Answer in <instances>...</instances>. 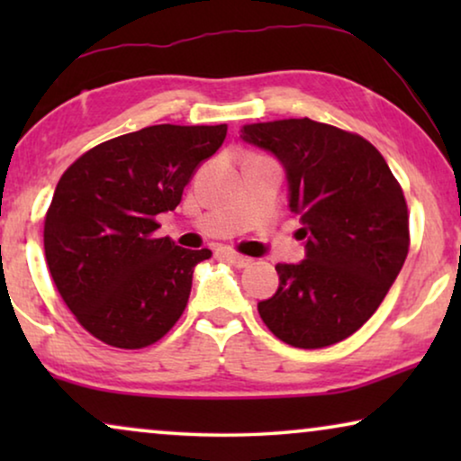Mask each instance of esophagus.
<instances>
[{
	"mask_svg": "<svg viewBox=\"0 0 461 461\" xmlns=\"http://www.w3.org/2000/svg\"><path fill=\"white\" fill-rule=\"evenodd\" d=\"M222 256L230 264H235V267H239V268H245V267H249V264H251V258L237 254V251H232V249H222Z\"/></svg>",
	"mask_w": 461,
	"mask_h": 461,
	"instance_id": "esophagus-1",
	"label": "esophagus"
}]
</instances>
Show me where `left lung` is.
I'll list each match as a JSON object with an SVG mask.
<instances>
[{
  "label": "left lung",
  "mask_w": 461,
  "mask_h": 461,
  "mask_svg": "<svg viewBox=\"0 0 461 461\" xmlns=\"http://www.w3.org/2000/svg\"><path fill=\"white\" fill-rule=\"evenodd\" d=\"M245 142L276 155L306 260L276 264L279 289L258 304L264 325L295 348H325L361 330L409 251L402 188L374 144L312 119L251 123Z\"/></svg>",
  "instance_id": "obj_1"
}]
</instances>
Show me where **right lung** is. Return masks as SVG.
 Here are the masks:
<instances>
[{
    "mask_svg": "<svg viewBox=\"0 0 461 461\" xmlns=\"http://www.w3.org/2000/svg\"><path fill=\"white\" fill-rule=\"evenodd\" d=\"M226 125H149L75 159L43 220L52 281L79 325L113 348L155 344L185 312L193 268L210 249L157 237L201 161L222 147Z\"/></svg>",
    "mask_w": 461,
    "mask_h": 461,
    "instance_id": "obj_1",
    "label": "right lung"
}]
</instances>
